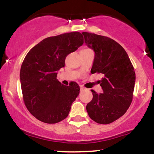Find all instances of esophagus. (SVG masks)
I'll return each mask as SVG.
<instances>
[{"label": "esophagus", "instance_id": "1", "mask_svg": "<svg viewBox=\"0 0 154 154\" xmlns=\"http://www.w3.org/2000/svg\"><path fill=\"white\" fill-rule=\"evenodd\" d=\"M79 88H80V91H85V88L83 85H79Z\"/></svg>", "mask_w": 154, "mask_h": 154}]
</instances>
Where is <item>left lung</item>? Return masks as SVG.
Returning <instances> with one entry per match:
<instances>
[{"label":"left lung","mask_w":154,"mask_h":154,"mask_svg":"<svg viewBox=\"0 0 154 154\" xmlns=\"http://www.w3.org/2000/svg\"><path fill=\"white\" fill-rule=\"evenodd\" d=\"M82 34L85 43L95 52L91 73L103 75L100 81L103 93L91 90L93 99L86 109L93 121L107 125L121 117L130 107L135 73L128 54L117 42L94 33Z\"/></svg>","instance_id":"1"}]
</instances>
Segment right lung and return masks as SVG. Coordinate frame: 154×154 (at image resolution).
I'll list each match as a JSON object with an SVG mask.
<instances>
[{"instance_id": "right-lung-1", "label": "right lung", "mask_w": 154, "mask_h": 154, "mask_svg": "<svg viewBox=\"0 0 154 154\" xmlns=\"http://www.w3.org/2000/svg\"><path fill=\"white\" fill-rule=\"evenodd\" d=\"M83 37L73 32L49 37L28 52L21 66L23 100L32 115L43 122L55 124L66 119L79 93L78 84L63 85L56 79L67 55L82 45Z\"/></svg>"}]
</instances>
